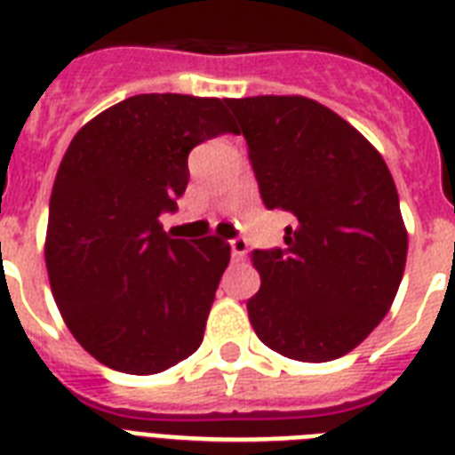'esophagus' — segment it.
<instances>
[{
	"label": "esophagus",
	"instance_id": "1",
	"mask_svg": "<svg viewBox=\"0 0 455 455\" xmlns=\"http://www.w3.org/2000/svg\"><path fill=\"white\" fill-rule=\"evenodd\" d=\"M245 255H248V241L245 238H234L231 241V257L235 262H241V259H245Z\"/></svg>",
	"mask_w": 455,
	"mask_h": 455
}]
</instances>
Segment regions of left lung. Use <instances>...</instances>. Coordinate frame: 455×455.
Masks as SVG:
<instances>
[{"label":"left lung","instance_id":"left-lung-1","mask_svg":"<svg viewBox=\"0 0 455 455\" xmlns=\"http://www.w3.org/2000/svg\"><path fill=\"white\" fill-rule=\"evenodd\" d=\"M269 210H285V248L255 250L248 299L257 338L288 359L352 352L389 311L409 234L382 156L338 113L304 96L228 99Z\"/></svg>","mask_w":455,"mask_h":455}]
</instances>
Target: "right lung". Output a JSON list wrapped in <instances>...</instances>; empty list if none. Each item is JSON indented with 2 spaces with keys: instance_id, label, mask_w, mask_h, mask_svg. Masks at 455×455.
<instances>
[{
  "instance_id": "add662e5",
  "label": "right lung",
  "mask_w": 455,
  "mask_h": 455,
  "mask_svg": "<svg viewBox=\"0 0 455 455\" xmlns=\"http://www.w3.org/2000/svg\"><path fill=\"white\" fill-rule=\"evenodd\" d=\"M227 99L139 94L89 120L60 160L44 259L75 339L103 366L163 373L203 342L231 248L164 234L188 184V153L235 132Z\"/></svg>"
}]
</instances>
